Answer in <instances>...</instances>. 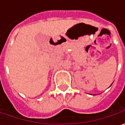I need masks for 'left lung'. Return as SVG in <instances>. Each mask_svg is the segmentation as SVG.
<instances>
[{
  "mask_svg": "<svg viewBox=\"0 0 125 125\" xmlns=\"http://www.w3.org/2000/svg\"><path fill=\"white\" fill-rule=\"evenodd\" d=\"M111 85H112V84H111ZM111 85H110V86H111Z\"/></svg>",
  "mask_w": 125,
  "mask_h": 125,
  "instance_id": "obj_1",
  "label": "left lung"
}]
</instances>
